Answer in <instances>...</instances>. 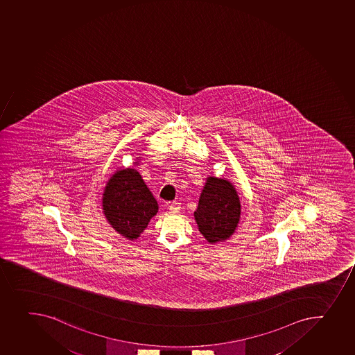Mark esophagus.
Wrapping results in <instances>:
<instances>
[{
    "label": "esophagus",
    "instance_id": "obj_1",
    "mask_svg": "<svg viewBox=\"0 0 355 355\" xmlns=\"http://www.w3.org/2000/svg\"><path fill=\"white\" fill-rule=\"evenodd\" d=\"M180 209H181V203L179 202H172V203L169 204V210L173 214H176V212H179Z\"/></svg>",
    "mask_w": 355,
    "mask_h": 355
}]
</instances>
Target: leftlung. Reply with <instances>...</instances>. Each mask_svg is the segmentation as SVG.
<instances>
[{"label": "left lung", "mask_w": 355, "mask_h": 355, "mask_svg": "<svg viewBox=\"0 0 355 355\" xmlns=\"http://www.w3.org/2000/svg\"><path fill=\"white\" fill-rule=\"evenodd\" d=\"M241 205L234 187L227 180L210 176L193 212L198 230L210 243L227 240L238 226Z\"/></svg>", "instance_id": "left-lung-1"}]
</instances>
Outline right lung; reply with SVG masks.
Returning <instances> with one entry per match:
<instances>
[{
	"mask_svg": "<svg viewBox=\"0 0 355 355\" xmlns=\"http://www.w3.org/2000/svg\"><path fill=\"white\" fill-rule=\"evenodd\" d=\"M135 165H137L135 162ZM103 214L119 234L136 240L158 212V203L136 169L115 173L107 183Z\"/></svg>",
	"mask_w": 355,
	"mask_h": 355,
	"instance_id": "add662e5",
	"label": "right lung"
}]
</instances>
